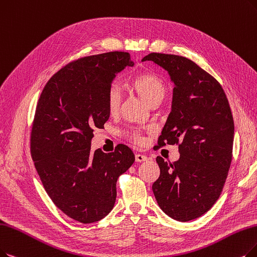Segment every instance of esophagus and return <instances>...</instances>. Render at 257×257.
<instances>
[{
  "label": "esophagus",
  "mask_w": 257,
  "mask_h": 257,
  "mask_svg": "<svg viewBox=\"0 0 257 257\" xmlns=\"http://www.w3.org/2000/svg\"><path fill=\"white\" fill-rule=\"evenodd\" d=\"M135 159L137 162H143V161H147L149 158L145 155H142V154H136Z\"/></svg>",
  "instance_id": "1"
}]
</instances>
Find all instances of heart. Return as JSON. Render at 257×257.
<instances>
[{"instance_id": "1", "label": "heart", "mask_w": 257, "mask_h": 257, "mask_svg": "<svg viewBox=\"0 0 257 257\" xmlns=\"http://www.w3.org/2000/svg\"><path fill=\"white\" fill-rule=\"evenodd\" d=\"M132 87L145 99L151 105L157 101H161L166 95V85L156 75L145 73L136 76L131 82ZM122 101V93L117 83H112L107 91V107L110 112L119 110ZM131 138L135 141H140L137 133H131Z\"/></svg>"}]
</instances>
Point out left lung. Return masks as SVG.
I'll use <instances>...</instances> for the list:
<instances>
[{
	"mask_svg": "<svg viewBox=\"0 0 257 257\" xmlns=\"http://www.w3.org/2000/svg\"><path fill=\"white\" fill-rule=\"evenodd\" d=\"M142 61L166 69L174 83L157 148L176 143L180 153L173 163L156 158L160 175L152 189L170 217L193 220L216 202L228 176L234 139L229 101L218 81L188 58L152 53Z\"/></svg>",
	"mask_w": 257,
	"mask_h": 257,
	"instance_id": "1",
	"label": "left lung"
}]
</instances>
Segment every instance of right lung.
<instances>
[{
	"instance_id": "right-lung-1",
	"label": "right lung",
	"mask_w": 257,
	"mask_h": 257,
	"mask_svg": "<svg viewBox=\"0 0 257 257\" xmlns=\"http://www.w3.org/2000/svg\"><path fill=\"white\" fill-rule=\"evenodd\" d=\"M126 66L134 62L122 51L78 59L49 79L36 108L30 138L35 167L50 199L81 223L111 211L117 179L135 161L124 145L112 153L90 152L94 128L109 118L108 88Z\"/></svg>"
}]
</instances>
